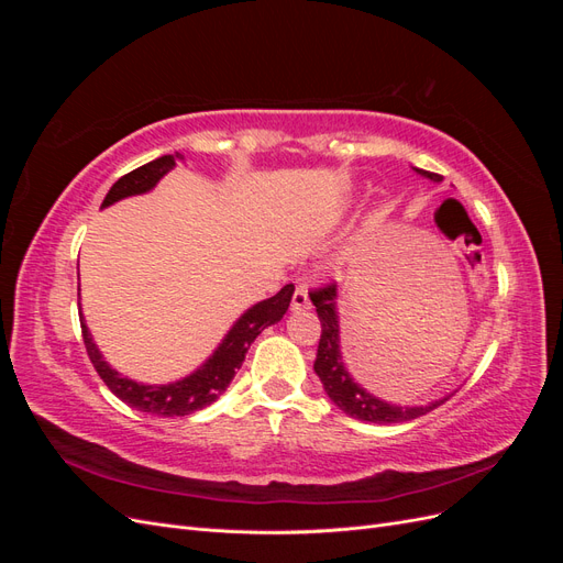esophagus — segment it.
Returning a JSON list of instances; mask_svg holds the SVG:
<instances>
[{"mask_svg": "<svg viewBox=\"0 0 563 563\" xmlns=\"http://www.w3.org/2000/svg\"><path fill=\"white\" fill-rule=\"evenodd\" d=\"M310 308H312V300H310L308 284L296 286L294 298H291V310H294V312H300V310H310Z\"/></svg>", "mask_w": 563, "mask_h": 563, "instance_id": "1", "label": "esophagus"}]
</instances>
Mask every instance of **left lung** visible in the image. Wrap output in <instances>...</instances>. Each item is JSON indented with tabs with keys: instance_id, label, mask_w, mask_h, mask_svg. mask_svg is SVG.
Wrapping results in <instances>:
<instances>
[{
	"instance_id": "1",
	"label": "left lung",
	"mask_w": 563,
	"mask_h": 563,
	"mask_svg": "<svg viewBox=\"0 0 563 563\" xmlns=\"http://www.w3.org/2000/svg\"><path fill=\"white\" fill-rule=\"evenodd\" d=\"M418 174L430 180H441L439 174L432 172H422V168H416ZM319 321H321V338H319V347H317V360H314V371L317 376L327 389V395L331 401L345 411L347 416L356 420H366V422H406L420 418L424 413H430L432 408L441 406L446 399H439L430 406H395L380 401L368 391H364L360 385H356L343 366V360H340V338H338V314H335V284H323L319 288H312L310 294Z\"/></svg>"
}]
</instances>
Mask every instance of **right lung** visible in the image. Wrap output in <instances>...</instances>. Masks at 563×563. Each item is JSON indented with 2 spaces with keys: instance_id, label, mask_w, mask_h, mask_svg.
Listing matches in <instances>:
<instances>
[{
  "instance_id": "obj_1",
  "label": "right lung",
  "mask_w": 563,
  "mask_h": 563,
  "mask_svg": "<svg viewBox=\"0 0 563 563\" xmlns=\"http://www.w3.org/2000/svg\"><path fill=\"white\" fill-rule=\"evenodd\" d=\"M183 159L178 152L176 155H164L155 162H147L139 168H133L131 174L119 178L112 187L108 197L103 199V207H110V203L131 197V195H143L152 187L157 185V180L172 172L176 162ZM294 296V284H286L277 296H272L258 305H253L249 312L242 314V319L234 323L230 333L225 335L223 343L213 352L211 360L203 364L199 371H195L192 376H187L178 383L172 385H162V387H152V385H141L133 383L129 378H122L114 368H110L103 356H100L98 347L93 345L91 333L84 323V317H79L81 323V338H84V347H87L89 360L93 368L98 371V376L103 378V383L110 387L114 397L129 404L131 408H139L143 413L150 416H162V418H174V416H190L195 411H201L203 406L213 404L220 395H223L230 380L234 378V371L242 366L246 350L258 333L269 327V323H277L286 310L291 305Z\"/></svg>"
}]
</instances>
